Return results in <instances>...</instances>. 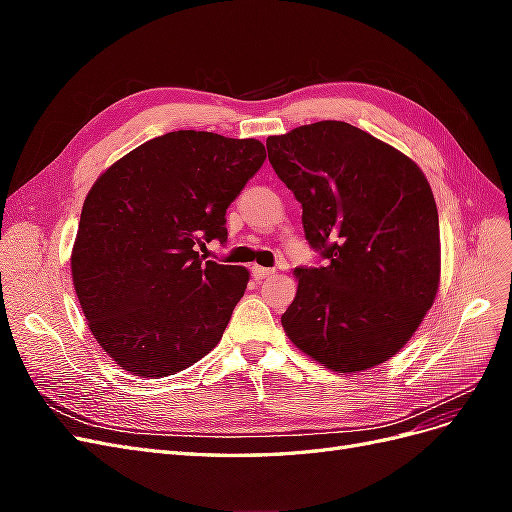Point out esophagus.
I'll use <instances>...</instances> for the list:
<instances>
[{"label":"esophagus","mask_w":512,"mask_h":512,"mask_svg":"<svg viewBox=\"0 0 512 512\" xmlns=\"http://www.w3.org/2000/svg\"><path fill=\"white\" fill-rule=\"evenodd\" d=\"M252 273H254L256 280H265V277L275 275V269H267V267H258V265H254V267H252Z\"/></svg>","instance_id":"esophagus-1"}]
</instances>
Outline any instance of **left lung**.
I'll return each mask as SVG.
<instances>
[{
    "label": "left lung",
    "instance_id": "1",
    "mask_svg": "<svg viewBox=\"0 0 512 512\" xmlns=\"http://www.w3.org/2000/svg\"><path fill=\"white\" fill-rule=\"evenodd\" d=\"M269 162L303 207L324 267L294 269L282 316L290 342L337 374L389 361L408 344L440 284L438 209L423 170L346 121L267 138Z\"/></svg>",
    "mask_w": 512,
    "mask_h": 512
}]
</instances>
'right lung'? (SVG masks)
<instances>
[{
  "label": "right lung",
  "instance_id": "add662e5",
  "mask_svg": "<svg viewBox=\"0 0 512 512\" xmlns=\"http://www.w3.org/2000/svg\"><path fill=\"white\" fill-rule=\"evenodd\" d=\"M256 138L179 130L108 166L83 203L72 282L96 342L128 374L164 378L224 335L250 271L205 260L265 162Z\"/></svg>",
  "mask_w": 512,
  "mask_h": 512
}]
</instances>
